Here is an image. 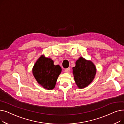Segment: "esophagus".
Masks as SVG:
<instances>
[{
  "mask_svg": "<svg viewBox=\"0 0 124 124\" xmlns=\"http://www.w3.org/2000/svg\"><path fill=\"white\" fill-rule=\"evenodd\" d=\"M70 68H68L67 69H65V72L66 73H68L70 72Z\"/></svg>",
  "mask_w": 124,
  "mask_h": 124,
  "instance_id": "34e87169",
  "label": "esophagus"
}]
</instances>
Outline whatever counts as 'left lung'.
<instances>
[{
    "mask_svg": "<svg viewBox=\"0 0 124 124\" xmlns=\"http://www.w3.org/2000/svg\"><path fill=\"white\" fill-rule=\"evenodd\" d=\"M74 79L78 88L82 89L92 83L96 73V68L90 60L80 57L75 62V66L72 68Z\"/></svg>",
    "mask_w": 124,
    "mask_h": 124,
    "instance_id": "obj_1",
    "label": "left lung"
}]
</instances>
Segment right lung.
Instances as JSON below:
<instances>
[{"instance_id": "add662e5", "label": "right lung", "mask_w": 124, "mask_h": 124, "mask_svg": "<svg viewBox=\"0 0 124 124\" xmlns=\"http://www.w3.org/2000/svg\"><path fill=\"white\" fill-rule=\"evenodd\" d=\"M61 71V67L59 65H55L52 59L42 55L35 63L32 72L39 85L45 89L52 90Z\"/></svg>"}]
</instances>
